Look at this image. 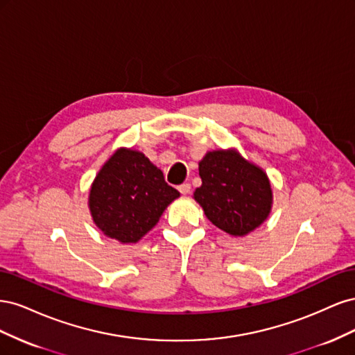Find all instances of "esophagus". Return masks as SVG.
<instances>
[{
    "instance_id": "1",
    "label": "esophagus",
    "mask_w": 355,
    "mask_h": 355,
    "mask_svg": "<svg viewBox=\"0 0 355 355\" xmlns=\"http://www.w3.org/2000/svg\"><path fill=\"white\" fill-rule=\"evenodd\" d=\"M178 189H179L180 194L187 196V194H189V191H191V185H189V184H182V185H179V187H178Z\"/></svg>"
}]
</instances>
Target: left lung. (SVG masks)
<instances>
[{
	"instance_id": "left-lung-1",
	"label": "left lung",
	"mask_w": 355,
	"mask_h": 355,
	"mask_svg": "<svg viewBox=\"0 0 355 355\" xmlns=\"http://www.w3.org/2000/svg\"><path fill=\"white\" fill-rule=\"evenodd\" d=\"M198 171L202 184L194 198L214 227L243 237L268 218L272 206L270 179L237 151L207 153Z\"/></svg>"
}]
</instances>
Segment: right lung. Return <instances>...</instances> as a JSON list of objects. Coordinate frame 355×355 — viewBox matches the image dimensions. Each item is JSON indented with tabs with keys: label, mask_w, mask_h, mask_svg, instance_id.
Instances as JSON below:
<instances>
[{
	"label": "right lung",
	"mask_w": 355,
	"mask_h": 355,
	"mask_svg": "<svg viewBox=\"0 0 355 355\" xmlns=\"http://www.w3.org/2000/svg\"><path fill=\"white\" fill-rule=\"evenodd\" d=\"M179 196L142 153L120 148L96 175L89 207L106 237L128 244L151 231Z\"/></svg>",
	"instance_id": "obj_1"
}]
</instances>
